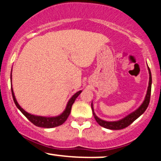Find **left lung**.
<instances>
[{"label":"left lung","instance_id":"8db88e82","mask_svg":"<svg viewBox=\"0 0 161 161\" xmlns=\"http://www.w3.org/2000/svg\"><path fill=\"white\" fill-rule=\"evenodd\" d=\"M148 71H149V83H148V87H147V94H146L145 101H143L141 106L138 108L137 110H135L134 112H132V114H129L128 116H126L123 119H120V120L118 121H114V122H108L101 119L100 118L97 117L95 115V112H94L93 109V105L92 103V110L93 112V115L95 116V120L97 121V123L101 125V126L104 127V128L108 129H113V130H119V129H123L125 128V127L129 126L131 123H132L136 120L137 118L139 117L145 111L146 109L148 107L149 102H150V97H151V82H152V79H151V70L148 67Z\"/></svg>","mask_w":161,"mask_h":161}]
</instances>
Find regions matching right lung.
Returning a JSON list of instances; mask_svg holds the SVG:
<instances>
[{
    "mask_svg": "<svg viewBox=\"0 0 161 161\" xmlns=\"http://www.w3.org/2000/svg\"><path fill=\"white\" fill-rule=\"evenodd\" d=\"M11 79V75H10ZM11 92H12V95L13 98H14V103H15L16 106L17 107V108L23 113V114L25 117L29 119L31 123H32L33 124L36 125V126L38 127H43V128H53V127L58 126V125H62L66 120V119L69 116L70 112H71V108L73 106V103H74L75 100L76 99V97L79 95V94L82 92V91H79L75 94L71 98L69 99V101H68L67 105H66V110H64L63 114H60V116H55V117H45V116H35L32 115V114H29L26 111L23 110L21 107L19 106V104L17 103L16 100L15 98V96H14V91H13V88H11Z\"/></svg>",
    "mask_w": 161,
    "mask_h": 161,
    "instance_id": "1",
    "label": "right lung"
}]
</instances>
